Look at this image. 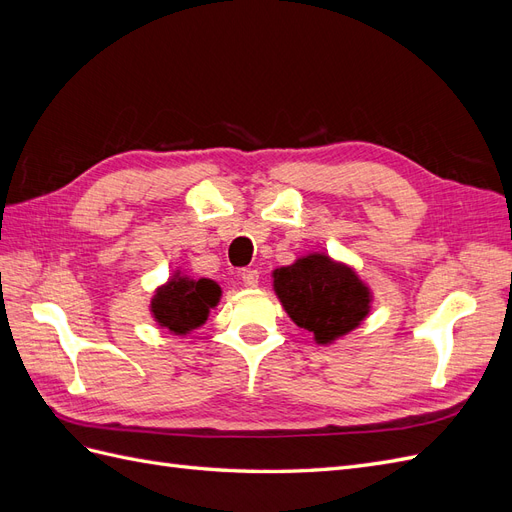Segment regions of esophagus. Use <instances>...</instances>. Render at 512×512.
I'll return each instance as SVG.
<instances>
[{
	"label": "esophagus",
	"mask_w": 512,
	"mask_h": 512,
	"mask_svg": "<svg viewBox=\"0 0 512 512\" xmlns=\"http://www.w3.org/2000/svg\"><path fill=\"white\" fill-rule=\"evenodd\" d=\"M241 280H243V284H245L247 288H256V286H258V280H260V275H258L256 269H243V271H241Z\"/></svg>",
	"instance_id": "1"
}]
</instances>
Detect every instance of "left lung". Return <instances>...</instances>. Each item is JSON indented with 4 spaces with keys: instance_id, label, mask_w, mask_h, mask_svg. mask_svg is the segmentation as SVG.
Returning a JSON list of instances; mask_svg holds the SVG:
<instances>
[{
    "instance_id": "8db88e82",
    "label": "left lung",
    "mask_w": 512,
    "mask_h": 512,
    "mask_svg": "<svg viewBox=\"0 0 512 512\" xmlns=\"http://www.w3.org/2000/svg\"><path fill=\"white\" fill-rule=\"evenodd\" d=\"M273 290L292 322L322 346L359 327L371 307L367 284L327 254H307L275 269Z\"/></svg>"
}]
</instances>
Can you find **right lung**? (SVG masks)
Here are the masks:
<instances>
[{"mask_svg":"<svg viewBox=\"0 0 512 512\" xmlns=\"http://www.w3.org/2000/svg\"><path fill=\"white\" fill-rule=\"evenodd\" d=\"M222 288L207 277L192 280L179 271L160 286L151 299V314L160 327L175 335H185L203 327L209 309L220 303Z\"/></svg>","mask_w":512,"mask_h":512,"instance_id":"add662e5","label":"right lung"}]
</instances>
